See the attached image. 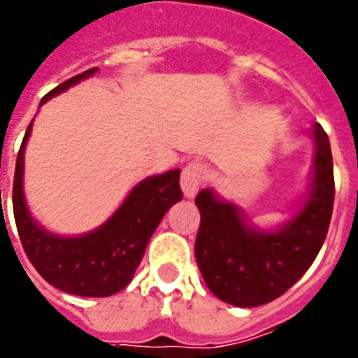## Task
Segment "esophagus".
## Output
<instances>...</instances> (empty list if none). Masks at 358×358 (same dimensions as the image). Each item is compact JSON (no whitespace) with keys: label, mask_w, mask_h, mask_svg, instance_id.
<instances>
[{"label":"esophagus","mask_w":358,"mask_h":358,"mask_svg":"<svg viewBox=\"0 0 358 358\" xmlns=\"http://www.w3.org/2000/svg\"><path fill=\"white\" fill-rule=\"evenodd\" d=\"M208 170L202 163H189L181 173V188L186 197H194L202 182L206 181Z\"/></svg>","instance_id":"obj_1"}]
</instances>
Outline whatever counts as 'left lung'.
<instances>
[{"mask_svg": "<svg viewBox=\"0 0 358 358\" xmlns=\"http://www.w3.org/2000/svg\"><path fill=\"white\" fill-rule=\"evenodd\" d=\"M312 185L305 204L278 231L249 226L242 211L202 189L195 258L208 289L235 306H260L285 294L321 251L334 210V159L328 134L314 123Z\"/></svg>", "mask_w": 358, "mask_h": 358, "instance_id": "8db88e82", "label": "left lung"}]
</instances>
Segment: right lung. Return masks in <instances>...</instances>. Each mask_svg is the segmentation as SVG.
Returning <instances> with one entry per match:
<instances>
[{"label":"right lung","instance_id":"obj_1","mask_svg":"<svg viewBox=\"0 0 358 358\" xmlns=\"http://www.w3.org/2000/svg\"><path fill=\"white\" fill-rule=\"evenodd\" d=\"M96 71L98 68H91L68 78L50 91L41 106ZM31 123L17 152L12 189L15 226L28 260L50 285L62 292L84 297L113 296L129 285L161 218L182 199L181 170H170L138 182L113 217L87 235H52L31 218L23 194L24 147Z\"/></svg>","mask_w":358,"mask_h":358}]
</instances>
